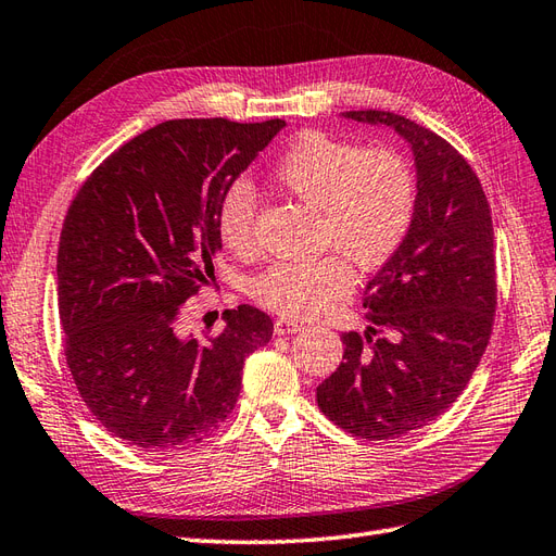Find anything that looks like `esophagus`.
I'll list each match as a JSON object with an SVG mask.
<instances>
[{"label":"esophagus","mask_w":556,"mask_h":556,"mask_svg":"<svg viewBox=\"0 0 556 556\" xmlns=\"http://www.w3.org/2000/svg\"><path fill=\"white\" fill-rule=\"evenodd\" d=\"M274 330H276V334H294V332L304 330V323L292 320V318H278L274 323Z\"/></svg>","instance_id":"1"}]
</instances>
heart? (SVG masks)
Wrapping results in <instances>:
<instances>
[{"instance_id":"1","label":"heart","mask_w":556,"mask_h":556,"mask_svg":"<svg viewBox=\"0 0 556 556\" xmlns=\"http://www.w3.org/2000/svg\"><path fill=\"white\" fill-rule=\"evenodd\" d=\"M274 179L318 212V245L337 254L314 262H276L252 280L256 304L286 316H314L354 288L361 270L384 266L408 238L417 179L399 151L363 148L323 131H306L280 155ZM256 193L250 181L228 184L214 210V231L238 256L256 252Z\"/></svg>"}]
</instances>
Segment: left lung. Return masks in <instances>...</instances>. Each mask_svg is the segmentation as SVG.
I'll return each mask as SVG.
<instances>
[{"label":"left lung","mask_w":556,"mask_h":556,"mask_svg":"<svg viewBox=\"0 0 556 556\" xmlns=\"http://www.w3.org/2000/svg\"><path fill=\"white\" fill-rule=\"evenodd\" d=\"M410 143L417 207L408 238L365 286L372 325L344 332V361L316 389L349 434L391 441L434 422L463 394L491 340L497 276L479 176L439 134L387 111H349Z\"/></svg>","instance_id":"8db88e82"}]
</instances>
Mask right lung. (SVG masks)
I'll return each mask as SVG.
<instances>
[{
    "label": "right lung",
    "instance_id": "obj_1",
    "mask_svg": "<svg viewBox=\"0 0 556 556\" xmlns=\"http://www.w3.org/2000/svg\"><path fill=\"white\" fill-rule=\"evenodd\" d=\"M286 119H167L119 146L73 198L56 276L65 363L91 415L148 453L193 448L236 408L242 363L274 337L264 311L188 334L214 276V210Z\"/></svg>",
    "mask_w": 556,
    "mask_h": 556
}]
</instances>
